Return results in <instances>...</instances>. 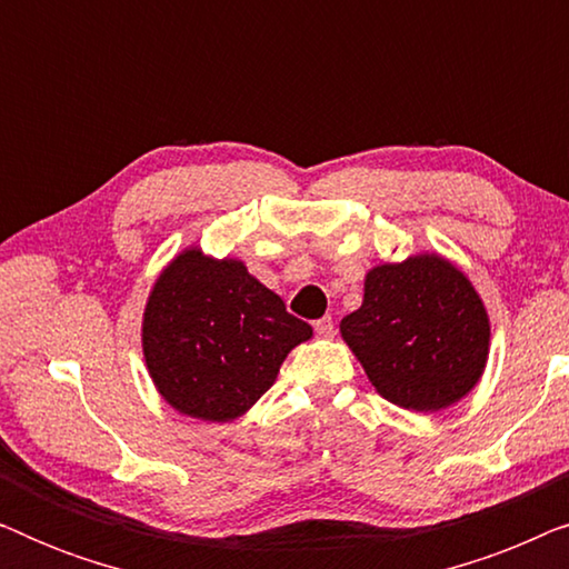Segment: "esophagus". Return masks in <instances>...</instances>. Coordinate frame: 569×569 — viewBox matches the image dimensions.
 I'll use <instances>...</instances> for the list:
<instances>
[{
    "instance_id": "1",
    "label": "esophagus",
    "mask_w": 569,
    "mask_h": 569,
    "mask_svg": "<svg viewBox=\"0 0 569 569\" xmlns=\"http://www.w3.org/2000/svg\"><path fill=\"white\" fill-rule=\"evenodd\" d=\"M313 329H316V333L321 339H331L333 333H337V326H333V318L331 316H323V318H318V321L313 323Z\"/></svg>"
}]
</instances>
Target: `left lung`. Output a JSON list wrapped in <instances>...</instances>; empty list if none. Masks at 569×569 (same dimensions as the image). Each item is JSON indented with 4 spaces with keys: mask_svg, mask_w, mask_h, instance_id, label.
Instances as JSON below:
<instances>
[{
    "mask_svg": "<svg viewBox=\"0 0 569 569\" xmlns=\"http://www.w3.org/2000/svg\"><path fill=\"white\" fill-rule=\"evenodd\" d=\"M339 329L376 391L411 411L463 399L487 365L485 302L435 253L370 269L362 306L341 318Z\"/></svg>",
    "mask_w": 569,
    "mask_h": 569,
    "instance_id": "8db88e82",
    "label": "left lung"
}]
</instances>
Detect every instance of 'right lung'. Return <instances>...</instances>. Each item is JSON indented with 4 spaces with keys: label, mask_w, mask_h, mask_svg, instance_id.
I'll list each match as a JSON object with an SVG mask.
<instances>
[{
    "label": "right lung",
    "mask_w": 569,
    "mask_h": 569,
    "mask_svg": "<svg viewBox=\"0 0 569 569\" xmlns=\"http://www.w3.org/2000/svg\"><path fill=\"white\" fill-rule=\"evenodd\" d=\"M313 329L243 261L189 248L154 282L142 321L147 370L181 415L230 422L277 380L279 365Z\"/></svg>",
    "instance_id": "obj_1"
}]
</instances>
